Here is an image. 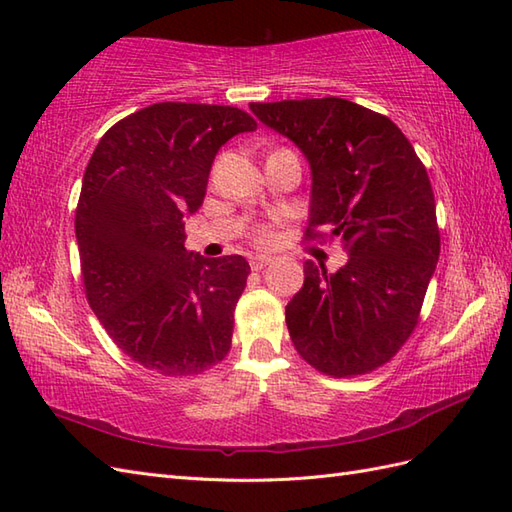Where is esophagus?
I'll use <instances>...</instances> for the list:
<instances>
[{
  "mask_svg": "<svg viewBox=\"0 0 512 512\" xmlns=\"http://www.w3.org/2000/svg\"><path fill=\"white\" fill-rule=\"evenodd\" d=\"M270 264H273V257H266V255H257L250 259V266H253V270H264Z\"/></svg>",
  "mask_w": 512,
  "mask_h": 512,
  "instance_id": "1",
  "label": "esophagus"
}]
</instances>
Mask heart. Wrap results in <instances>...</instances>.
I'll list each match as a JSON object with an SVG mask.
<instances>
[{"mask_svg": "<svg viewBox=\"0 0 512 512\" xmlns=\"http://www.w3.org/2000/svg\"><path fill=\"white\" fill-rule=\"evenodd\" d=\"M255 239H257L259 244H266L268 239H270V233L266 231V228H257V231H255Z\"/></svg>", "mask_w": 512, "mask_h": 512, "instance_id": "heart-1", "label": "heart"}]
</instances>
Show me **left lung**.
Wrapping results in <instances>:
<instances>
[{
  "instance_id": "obj_1",
  "label": "left lung",
  "mask_w": 512,
  "mask_h": 512,
  "mask_svg": "<svg viewBox=\"0 0 512 512\" xmlns=\"http://www.w3.org/2000/svg\"><path fill=\"white\" fill-rule=\"evenodd\" d=\"M312 169L306 239L339 237L347 264L306 262L286 306L290 339L321 374L350 378L389 363L416 330L440 257L436 198L407 136L352 101L250 103Z\"/></svg>"
}]
</instances>
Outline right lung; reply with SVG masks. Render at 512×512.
Here are the masks:
<instances>
[{"label": "right lung", "mask_w": 512, "mask_h": 512, "mask_svg": "<svg viewBox=\"0 0 512 512\" xmlns=\"http://www.w3.org/2000/svg\"><path fill=\"white\" fill-rule=\"evenodd\" d=\"M257 129L239 107L154 103L107 129L83 176L74 231L90 308L121 350L162 376H191L231 350L250 266L184 248L220 147Z\"/></svg>", "instance_id": "obj_1"}]
</instances>
